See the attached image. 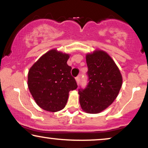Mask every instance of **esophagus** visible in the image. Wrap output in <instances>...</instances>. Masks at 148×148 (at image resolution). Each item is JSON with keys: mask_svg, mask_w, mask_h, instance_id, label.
Masks as SVG:
<instances>
[{"mask_svg": "<svg viewBox=\"0 0 148 148\" xmlns=\"http://www.w3.org/2000/svg\"><path fill=\"white\" fill-rule=\"evenodd\" d=\"M75 79H76L77 84V85H79V82H80V76L77 77L75 78Z\"/></svg>", "mask_w": 148, "mask_h": 148, "instance_id": "1", "label": "esophagus"}]
</instances>
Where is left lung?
<instances>
[{"mask_svg": "<svg viewBox=\"0 0 148 148\" xmlns=\"http://www.w3.org/2000/svg\"><path fill=\"white\" fill-rule=\"evenodd\" d=\"M88 84L79 89L83 110L90 114L102 112L114 102L122 86L123 79L112 58L102 50L86 55Z\"/></svg>", "mask_w": 148, "mask_h": 148, "instance_id": "8db88e82", "label": "left lung"}]
</instances>
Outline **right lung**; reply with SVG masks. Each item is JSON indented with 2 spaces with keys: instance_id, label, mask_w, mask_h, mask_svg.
Returning a JSON list of instances; mask_svg holds the SVG:
<instances>
[{
  "instance_id": "obj_1",
  "label": "right lung",
  "mask_w": 148,
  "mask_h": 148,
  "mask_svg": "<svg viewBox=\"0 0 148 148\" xmlns=\"http://www.w3.org/2000/svg\"><path fill=\"white\" fill-rule=\"evenodd\" d=\"M67 54L51 50L42 55L28 73L27 85L38 106L50 112L63 109L69 92L77 88L71 74V67L66 62Z\"/></svg>"
}]
</instances>
